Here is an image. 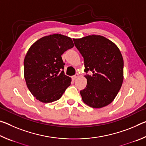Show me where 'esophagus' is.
Wrapping results in <instances>:
<instances>
[{
    "instance_id": "obj_1",
    "label": "esophagus",
    "mask_w": 146,
    "mask_h": 146,
    "mask_svg": "<svg viewBox=\"0 0 146 146\" xmlns=\"http://www.w3.org/2000/svg\"><path fill=\"white\" fill-rule=\"evenodd\" d=\"M78 76V74H76V75H75L72 76V79L73 80H75L76 78H77Z\"/></svg>"
}]
</instances>
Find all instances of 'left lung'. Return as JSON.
<instances>
[{"instance_id":"left-lung-1","label":"left lung","mask_w":146,"mask_h":146,"mask_svg":"<svg viewBox=\"0 0 146 146\" xmlns=\"http://www.w3.org/2000/svg\"><path fill=\"white\" fill-rule=\"evenodd\" d=\"M76 48L84 57L87 86L80 91L83 102L93 108H102L111 103L123 80V60L119 48L101 35L74 38Z\"/></svg>"}]
</instances>
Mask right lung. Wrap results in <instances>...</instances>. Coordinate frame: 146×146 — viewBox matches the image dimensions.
I'll list each match as a JSON object with an SVG mask.
<instances>
[{
	"label": "right lung",
	"mask_w": 146,
	"mask_h": 146,
	"mask_svg": "<svg viewBox=\"0 0 146 146\" xmlns=\"http://www.w3.org/2000/svg\"><path fill=\"white\" fill-rule=\"evenodd\" d=\"M73 46L71 38L56 33L43 36L29 48L24 60V78L36 100H57L70 86L71 78L64 74L61 55Z\"/></svg>",
	"instance_id": "1"
}]
</instances>
